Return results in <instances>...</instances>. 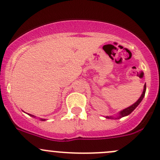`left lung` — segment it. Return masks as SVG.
I'll use <instances>...</instances> for the list:
<instances>
[{"mask_svg": "<svg viewBox=\"0 0 160 160\" xmlns=\"http://www.w3.org/2000/svg\"><path fill=\"white\" fill-rule=\"evenodd\" d=\"M146 85L145 84L144 85V89H143V92L142 93V95L140 96V98H138V101H136V102L134 103L132 105L129 106L128 108H126L125 109H124V110L121 111L120 112H118V115H116V117H114V116H105L106 118H108V119H119L121 118H123V117H125V116H128V114H130L134 110H135V108H137V106L138 105V104L141 103V101H142L143 98L145 97V93H146Z\"/></svg>", "mask_w": 160, "mask_h": 160, "instance_id": "obj_1", "label": "left lung"}]
</instances>
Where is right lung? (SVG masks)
Instances as JSON below:
<instances>
[{
    "label": "right lung",
    "mask_w": 160,
    "mask_h": 160,
    "mask_svg": "<svg viewBox=\"0 0 160 160\" xmlns=\"http://www.w3.org/2000/svg\"><path fill=\"white\" fill-rule=\"evenodd\" d=\"M28 114V115L32 116V117H34V118H35V116H34V115H32V114ZM40 121H46V120H45V119H43V118H40Z\"/></svg>",
    "instance_id": "obj_1"
}]
</instances>
